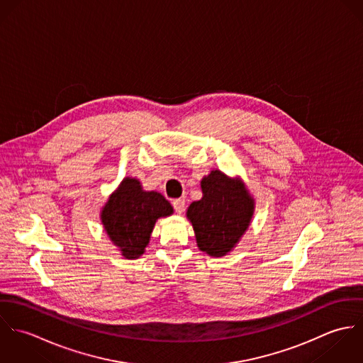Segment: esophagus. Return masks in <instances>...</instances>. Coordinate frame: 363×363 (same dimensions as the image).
Segmentation results:
<instances>
[{
	"mask_svg": "<svg viewBox=\"0 0 363 363\" xmlns=\"http://www.w3.org/2000/svg\"><path fill=\"white\" fill-rule=\"evenodd\" d=\"M173 208H174V211L177 212V213H182L183 211H184V208H186V201L183 200V199H177V200H173Z\"/></svg>",
	"mask_w": 363,
	"mask_h": 363,
	"instance_id": "esophagus-1",
	"label": "esophagus"
}]
</instances>
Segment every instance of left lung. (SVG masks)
I'll return each mask as SVG.
<instances>
[{
	"instance_id": "left-lung-1",
	"label": "left lung",
	"mask_w": 363,
	"mask_h": 363,
	"mask_svg": "<svg viewBox=\"0 0 363 363\" xmlns=\"http://www.w3.org/2000/svg\"><path fill=\"white\" fill-rule=\"evenodd\" d=\"M203 199L190 204L197 245L212 257L230 252L249 228L255 201L240 180H232L219 170H212L201 182Z\"/></svg>"
}]
</instances>
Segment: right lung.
I'll use <instances>...</instances> for the list:
<instances>
[{
    "label": "right lung",
    "instance_id": "right-lung-1",
    "mask_svg": "<svg viewBox=\"0 0 363 363\" xmlns=\"http://www.w3.org/2000/svg\"><path fill=\"white\" fill-rule=\"evenodd\" d=\"M173 213L169 201L156 191H144L140 182L125 177L102 211L111 242L127 259H138L151 238L156 219Z\"/></svg>",
    "mask_w": 363,
    "mask_h": 363
}]
</instances>
